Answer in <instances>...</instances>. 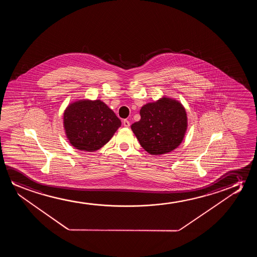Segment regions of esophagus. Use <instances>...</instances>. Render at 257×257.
I'll use <instances>...</instances> for the list:
<instances>
[{
	"label": "esophagus",
	"instance_id": "1",
	"mask_svg": "<svg viewBox=\"0 0 257 257\" xmlns=\"http://www.w3.org/2000/svg\"><path fill=\"white\" fill-rule=\"evenodd\" d=\"M123 124L124 127H129L130 126V122L127 119H124L123 121Z\"/></svg>",
	"mask_w": 257,
	"mask_h": 257
}]
</instances>
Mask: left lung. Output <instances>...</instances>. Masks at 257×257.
<instances>
[{
    "label": "left lung",
    "mask_w": 257,
    "mask_h": 257,
    "mask_svg": "<svg viewBox=\"0 0 257 257\" xmlns=\"http://www.w3.org/2000/svg\"><path fill=\"white\" fill-rule=\"evenodd\" d=\"M140 114L141 120L133 123L131 128L148 153L163 155L182 143L188 120L185 109L178 101L162 97L143 106Z\"/></svg>",
    "instance_id": "8db88e82"
}]
</instances>
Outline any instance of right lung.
<instances>
[{
	"label": "right lung",
	"mask_w": 257,
	"mask_h": 257,
	"mask_svg": "<svg viewBox=\"0 0 257 257\" xmlns=\"http://www.w3.org/2000/svg\"><path fill=\"white\" fill-rule=\"evenodd\" d=\"M64 128L70 144L81 151L95 152L109 142L121 121L100 100H80L67 106Z\"/></svg>",
	"instance_id": "obj_1"
}]
</instances>
